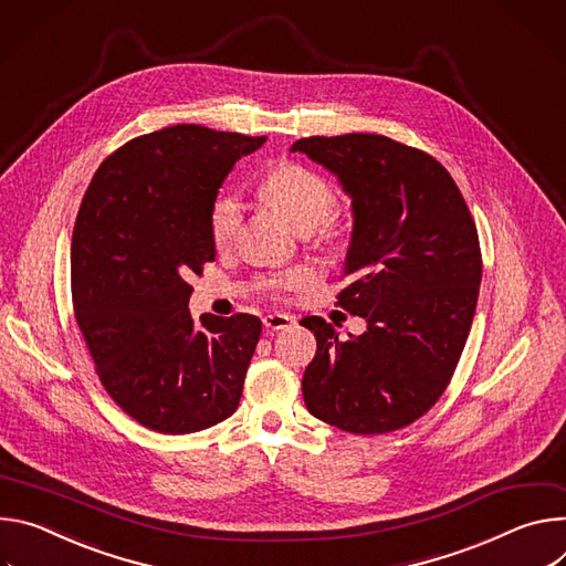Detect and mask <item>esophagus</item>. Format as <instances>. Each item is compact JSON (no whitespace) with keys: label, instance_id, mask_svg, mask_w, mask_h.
<instances>
[{"label":"esophagus","instance_id":"esophagus-1","mask_svg":"<svg viewBox=\"0 0 566 566\" xmlns=\"http://www.w3.org/2000/svg\"><path fill=\"white\" fill-rule=\"evenodd\" d=\"M294 324H296L294 317L281 315V312H274V315H265V317H263V326H265L268 331H287V328H292Z\"/></svg>","mask_w":566,"mask_h":566}]
</instances>
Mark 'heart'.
I'll use <instances>...</instances> for the list:
<instances>
[{"label":"heart","instance_id":"b5f03b06","mask_svg":"<svg viewBox=\"0 0 566 566\" xmlns=\"http://www.w3.org/2000/svg\"><path fill=\"white\" fill-rule=\"evenodd\" d=\"M261 196L268 205L279 209L298 231L317 229L328 231L331 213L335 211V191L331 184L312 172L310 168L296 164H281L272 168L261 181ZM242 227V202L238 196H220L209 213L211 238L218 247H229ZM303 276L296 272H285L270 279V287L287 290L301 285Z\"/></svg>","mask_w":566,"mask_h":566}]
</instances>
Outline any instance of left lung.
<instances>
[{"instance_id": "8db88e82", "label": "left lung", "mask_w": 566, "mask_h": 566, "mask_svg": "<svg viewBox=\"0 0 566 566\" xmlns=\"http://www.w3.org/2000/svg\"><path fill=\"white\" fill-rule=\"evenodd\" d=\"M353 207L339 305L366 319L346 342L322 317L303 373L307 411L350 433L400 429L443 396L470 335L481 285L476 227L452 175L382 135L298 139Z\"/></svg>"}]
</instances>
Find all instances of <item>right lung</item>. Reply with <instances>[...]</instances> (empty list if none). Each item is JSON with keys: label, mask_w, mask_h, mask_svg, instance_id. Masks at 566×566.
Masks as SVG:
<instances>
[{"label": "right lung", "mask_w": 566, "mask_h": 566, "mask_svg": "<svg viewBox=\"0 0 566 566\" xmlns=\"http://www.w3.org/2000/svg\"><path fill=\"white\" fill-rule=\"evenodd\" d=\"M265 137L172 125L137 137L94 172L72 238V296L112 400L159 433H193L240 402L261 319L193 322L191 274L216 259L218 188Z\"/></svg>", "instance_id": "add662e5"}]
</instances>
